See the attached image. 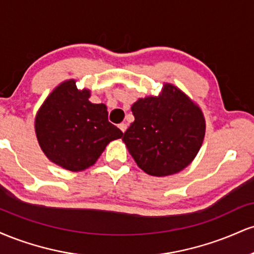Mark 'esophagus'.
<instances>
[{
    "mask_svg": "<svg viewBox=\"0 0 254 254\" xmlns=\"http://www.w3.org/2000/svg\"><path fill=\"white\" fill-rule=\"evenodd\" d=\"M118 127L122 130V132H125V130H127V124H125V123H121L118 125Z\"/></svg>",
    "mask_w": 254,
    "mask_h": 254,
    "instance_id": "34e87169",
    "label": "esophagus"
}]
</instances>
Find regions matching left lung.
<instances>
[{
    "instance_id": "obj_1",
    "label": "left lung",
    "mask_w": 254,
    "mask_h": 254,
    "mask_svg": "<svg viewBox=\"0 0 254 254\" xmlns=\"http://www.w3.org/2000/svg\"><path fill=\"white\" fill-rule=\"evenodd\" d=\"M131 111L135 121L122 139L142 171L166 177L193 161L205 136V118L182 89L166 82L157 97L139 98Z\"/></svg>"
}]
</instances>
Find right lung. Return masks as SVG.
<instances>
[{"label": "right lung", "mask_w": 254, "mask_h": 254, "mask_svg": "<svg viewBox=\"0 0 254 254\" xmlns=\"http://www.w3.org/2000/svg\"><path fill=\"white\" fill-rule=\"evenodd\" d=\"M89 97V89H77L76 80H65L48 95L34 118L43 153L64 170H87L111 141L123 136L107 119L106 105L90 103Z\"/></svg>", "instance_id": "obj_1"}]
</instances>
